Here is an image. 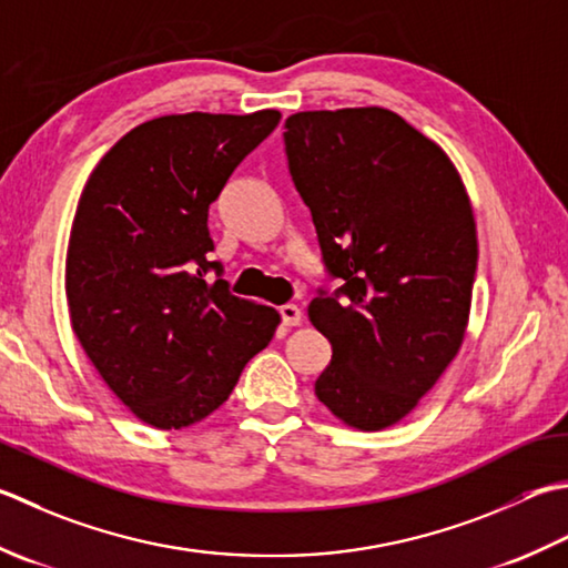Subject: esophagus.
<instances>
[{
    "mask_svg": "<svg viewBox=\"0 0 568 568\" xmlns=\"http://www.w3.org/2000/svg\"><path fill=\"white\" fill-rule=\"evenodd\" d=\"M281 320L285 327H297L303 322V313H300L297 305H283L281 307Z\"/></svg>",
    "mask_w": 568,
    "mask_h": 568,
    "instance_id": "obj_1",
    "label": "esophagus"
}]
</instances>
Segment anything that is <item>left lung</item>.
Listing matches in <instances>:
<instances>
[{
    "mask_svg": "<svg viewBox=\"0 0 568 568\" xmlns=\"http://www.w3.org/2000/svg\"><path fill=\"white\" fill-rule=\"evenodd\" d=\"M285 158L313 214L322 265L310 320L332 344L315 396L344 424L402 420L458 354L477 236L448 154L384 108L295 113Z\"/></svg>",
    "mask_w": 568,
    "mask_h": 568,
    "instance_id": "1",
    "label": "left lung"
}]
</instances>
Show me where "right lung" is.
Returning a JSON list of instances; mask_svg holds the SVG:
<instances>
[{"label":"right lung","instance_id":"right-lung-1","mask_svg":"<svg viewBox=\"0 0 568 568\" xmlns=\"http://www.w3.org/2000/svg\"><path fill=\"white\" fill-rule=\"evenodd\" d=\"M277 122V110L142 122L98 162L78 202L65 258L73 332L113 394L154 428L214 414L281 322L231 295L209 255V206Z\"/></svg>","mask_w":568,"mask_h":568}]
</instances>
